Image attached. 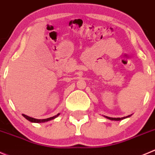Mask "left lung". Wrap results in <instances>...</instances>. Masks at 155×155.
Returning <instances> with one entry per match:
<instances>
[{
    "label": "left lung",
    "mask_w": 155,
    "mask_h": 155,
    "mask_svg": "<svg viewBox=\"0 0 155 155\" xmlns=\"http://www.w3.org/2000/svg\"><path fill=\"white\" fill-rule=\"evenodd\" d=\"M129 117H130V115L127 116V117H121V118H113V117H105L107 118V119L109 120H124L125 119V118Z\"/></svg>",
    "instance_id": "8db88e82"
}]
</instances>
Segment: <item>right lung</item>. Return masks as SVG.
<instances>
[{
    "mask_svg": "<svg viewBox=\"0 0 155 155\" xmlns=\"http://www.w3.org/2000/svg\"><path fill=\"white\" fill-rule=\"evenodd\" d=\"M60 114H57L56 116H54V117H50V118H47V119H42V120H38V119H35V118H32V117H28V116H26L25 115V114H22V116H23L25 118L26 120H28V121H30V122H32V123H44V122H47V121H49V120H51L54 119V118H56L58 116H59Z\"/></svg>",
    "mask_w": 155,
    "mask_h": 155,
    "instance_id": "obj_1",
    "label": "right lung"
}]
</instances>
